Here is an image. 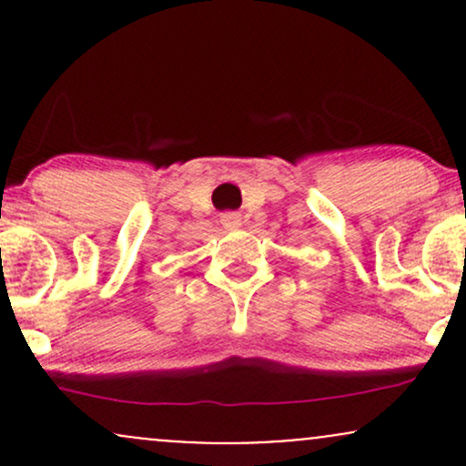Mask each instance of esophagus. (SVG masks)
<instances>
[{
  "mask_svg": "<svg viewBox=\"0 0 466 466\" xmlns=\"http://www.w3.org/2000/svg\"><path fill=\"white\" fill-rule=\"evenodd\" d=\"M240 221H243V218H240L238 212H226V215H221V226L226 229L238 228Z\"/></svg>",
  "mask_w": 466,
  "mask_h": 466,
  "instance_id": "obj_1",
  "label": "esophagus"
}]
</instances>
